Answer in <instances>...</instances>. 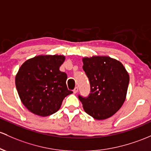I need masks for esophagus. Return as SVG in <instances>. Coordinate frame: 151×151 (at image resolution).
<instances>
[{
	"mask_svg": "<svg viewBox=\"0 0 151 151\" xmlns=\"http://www.w3.org/2000/svg\"><path fill=\"white\" fill-rule=\"evenodd\" d=\"M77 92H78V87H76L74 89V90H73V92H74V94H76V93H77Z\"/></svg>",
	"mask_w": 151,
	"mask_h": 151,
	"instance_id": "esophagus-1",
	"label": "esophagus"
}]
</instances>
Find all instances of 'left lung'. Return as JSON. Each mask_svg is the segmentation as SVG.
Masks as SVG:
<instances>
[{"label": "left lung", "mask_w": 151, "mask_h": 151, "mask_svg": "<svg viewBox=\"0 0 151 151\" xmlns=\"http://www.w3.org/2000/svg\"><path fill=\"white\" fill-rule=\"evenodd\" d=\"M83 70L88 77L90 93L79 94L84 111L96 120H105L120 110L126 97L129 74L118 61L108 57L83 59Z\"/></svg>", "instance_id": "left-lung-1"}]
</instances>
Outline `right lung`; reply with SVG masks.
Wrapping results in <instances>:
<instances>
[{
	"label": "right lung",
	"mask_w": 151,
	"mask_h": 151,
	"mask_svg": "<svg viewBox=\"0 0 151 151\" xmlns=\"http://www.w3.org/2000/svg\"><path fill=\"white\" fill-rule=\"evenodd\" d=\"M65 57L38 56L20 67L16 87L21 102L30 112L46 117L60 108L64 97L72 93L67 88V75L59 70Z\"/></svg>",
	"instance_id": "1"
}]
</instances>
